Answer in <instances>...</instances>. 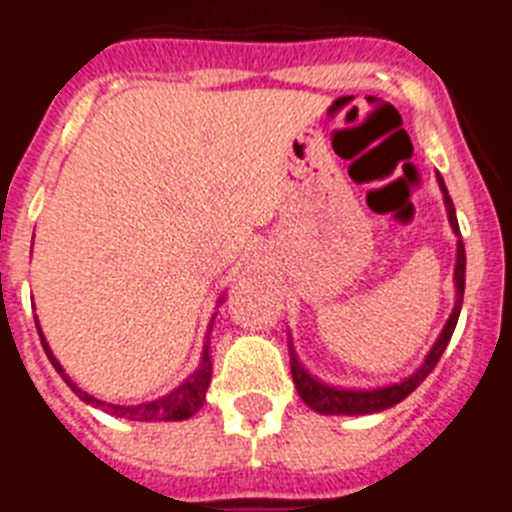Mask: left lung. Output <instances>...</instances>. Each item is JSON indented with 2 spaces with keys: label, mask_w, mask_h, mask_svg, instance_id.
Returning a JSON list of instances; mask_svg holds the SVG:
<instances>
[{
  "label": "left lung",
  "mask_w": 512,
  "mask_h": 512,
  "mask_svg": "<svg viewBox=\"0 0 512 512\" xmlns=\"http://www.w3.org/2000/svg\"><path fill=\"white\" fill-rule=\"evenodd\" d=\"M438 187H441L443 192V202H446V212H449L451 228H454V233L459 235L454 202H451L449 189H446V184H443L441 174H438ZM464 274H467V253H464V243L459 241V248H456V269H454L459 300H456L449 320H446V325H443L441 336L436 338V343H433V348L428 351L423 364H420L408 379L390 384V387H379V390H338V387H330V384L318 382L312 374L305 372V366L297 361V354L292 351V343H289V366H292V379H295L297 395L302 397V402H305L307 408H312L320 415H369V413H379V410L392 408V405L405 400V397H408L410 392H413L415 387H418V384L423 382L433 369H436L438 359H441V354L446 351V346H449L451 333H454L456 320H459L461 292H464Z\"/></svg>",
  "instance_id": "1"
}]
</instances>
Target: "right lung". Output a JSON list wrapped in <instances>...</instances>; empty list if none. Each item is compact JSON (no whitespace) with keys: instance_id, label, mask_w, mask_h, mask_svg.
Segmentation results:
<instances>
[{"instance_id":"1","label":"right lung","mask_w":512,"mask_h":512,"mask_svg":"<svg viewBox=\"0 0 512 512\" xmlns=\"http://www.w3.org/2000/svg\"><path fill=\"white\" fill-rule=\"evenodd\" d=\"M35 325H38V320H35ZM40 343H43L45 356L51 359L53 369L61 374L63 382L69 384L71 390H74L81 400L89 402V405H94V408H102L104 413L115 415V418H125V420H187V418H192V415L202 408V402H205V392H207V387H210V379H212L210 346L205 343L200 366H197V369H194V372L189 374V377L184 379L179 387H176V390H171L169 395L158 397V400H151V402H140V405H112V402H102V400H97V397L87 395V392L81 390V387H76V384L66 377L63 366L58 364V359L53 356V351L48 348V343H45L43 333H40Z\"/></svg>"}]
</instances>
